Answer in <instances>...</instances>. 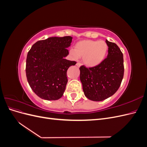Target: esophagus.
<instances>
[{
	"label": "esophagus",
	"instance_id": "1",
	"mask_svg": "<svg viewBox=\"0 0 147 147\" xmlns=\"http://www.w3.org/2000/svg\"><path fill=\"white\" fill-rule=\"evenodd\" d=\"M76 65H77V67H80V66H81L82 64H81L80 63H77Z\"/></svg>",
	"mask_w": 147,
	"mask_h": 147
}]
</instances>
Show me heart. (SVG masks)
Listing matches in <instances>:
<instances>
[{"label": "heart", "mask_w": 147, "mask_h": 147, "mask_svg": "<svg viewBox=\"0 0 147 147\" xmlns=\"http://www.w3.org/2000/svg\"><path fill=\"white\" fill-rule=\"evenodd\" d=\"M109 47L103 40H90L80 41L75 44L70 54L75 59L83 57V63L89 67H94L101 63L106 56Z\"/></svg>", "instance_id": "1"}]
</instances>
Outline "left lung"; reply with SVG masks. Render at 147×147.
Masks as SVG:
<instances>
[{"mask_svg":"<svg viewBox=\"0 0 147 147\" xmlns=\"http://www.w3.org/2000/svg\"><path fill=\"white\" fill-rule=\"evenodd\" d=\"M105 42L109 47L106 58L96 66L80 67L84 94L94 101H102L113 95L123 78V53L116 43L107 40Z\"/></svg>","mask_w":147,"mask_h":147,"instance_id":"1","label":"left lung"}]
</instances>
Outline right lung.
Instances as JSON below:
<instances>
[{
  "mask_svg": "<svg viewBox=\"0 0 147 147\" xmlns=\"http://www.w3.org/2000/svg\"><path fill=\"white\" fill-rule=\"evenodd\" d=\"M72 37H50L35 43L26 59V73L29 86L38 97L55 100L63 96L68 79L67 71L77 62L64 59Z\"/></svg>",
  "mask_w": 147,
  "mask_h": 147,
  "instance_id": "obj_1",
  "label": "right lung"
}]
</instances>
